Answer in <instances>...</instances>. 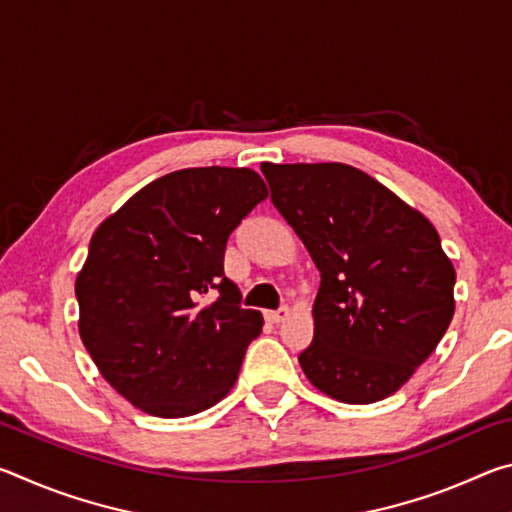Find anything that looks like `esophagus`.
I'll list each match as a JSON object with an SVG mask.
<instances>
[{
	"label": "esophagus",
	"instance_id": "esophagus-1",
	"mask_svg": "<svg viewBox=\"0 0 512 512\" xmlns=\"http://www.w3.org/2000/svg\"><path fill=\"white\" fill-rule=\"evenodd\" d=\"M291 314L289 307H280L277 311H266V318L271 320V323H282V320H287Z\"/></svg>",
	"mask_w": 512,
	"mask_h": 512
}]
</instances>
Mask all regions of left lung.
<instances>
[{
  "label": "left lung",
  "instance_id": "left-lung-1",
  "mask_svg": "<svg viewBox=\"0 0 512 512\" xmlns=\"http://www.w3.org/2000/svg\"><path fill=\"white\" fill-rule=\"evenodd\" d=\"M271 201L320 271L314 341L298 361L345 404L393 395L454 316L456 271L427 216L341 162H262Z\"/></svg>",
  "mask_w": 512,
  "mask_h": 512
}]
</instances>
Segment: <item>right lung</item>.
<instances>
[{
    "instance_id": "add662e5",
    "label": "right lung",
    "mask_w": 512,
    "mask_h": 512,
    "mask_svg": "<svg viewBox=\"0 0 512 512\" xmlns=\"http://www.w3.org/2000/svg\"><path fill=\"white\" fill-rule=\"evenodd\" d=\"M268 189L253 169L153 180L94 230L76 275L79 334L103 379L155 418H187L235 386L264 318L223 273L230 232ZM217 291L212 303L204 293Z\"/></svg>"
}]
</instances>
